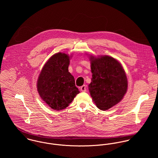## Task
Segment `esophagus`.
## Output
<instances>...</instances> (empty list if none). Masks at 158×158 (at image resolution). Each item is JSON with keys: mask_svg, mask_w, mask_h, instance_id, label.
Instances as JSON below:
<instances>
[{"mask_svg": "<svg viewBox=\"0 0 158 158\" xmlns=\"http://www.w3.org/2000/svg\"><path fill=\"white\" fill-rule=\"evenodd\" d=\"M80 90L82 92H86V85H83L80 88Z\"/></svg>", "mask_w": 158, "mask_h": 158, "instance_id": "1", "label": "esophagus"}]
</instances>
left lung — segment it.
<instances>
[{"label":"left lung","mask_w":158,"mask_h":158,"mask_svg":"<svg viewBox=\"0 0 158 158\" xmlns=\"http://www.w3.org/2000/svg\"><path fill=\"white\" fill-rule=\"evenodd\" d=\"M92 73L89 85L97 107L106 111L121 101L128 88L127 78L120 63L110 56H90Z\"/></svg>","instance_id":"8db88e82"}]
</instances>
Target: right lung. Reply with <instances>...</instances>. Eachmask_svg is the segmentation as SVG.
Instances as JSON below:
<instances>
[{"label": "right lung", "instance_id": "1", "mask_svg": "<svg viewBox=\"0 0 158 158\" xmlns=\"http://www.w3.org/2000/svg\"><path fill=\"white\" fill-rule=\"evenodd\" d=\"M69 62L68 54L57 53L49 58L38 77V93L45 103L54 110L67 108L80 93L74 77L69 72Z\"/></svg>", "mask_w": 158, "mask_h": 158}]
</instances>
